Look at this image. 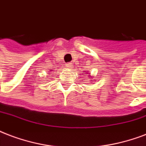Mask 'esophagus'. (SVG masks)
Instances as JSON below:
<instances>
[{
	"instance_id": "1",
	"label": "esophagus",
	"mask_w": 146,
	"mask_h": 146,
	"mask_svg": "<svg viewBox=\"0 0 146 146\" xmlns=\"http://www.w3.org/2000/svg\"><path fill=\"white\" fill-rule=\"evenodd\" d=\"M66 67H67L68 68H71L72 67V63H68V64H66Z\"/></svg>"
}]
</instances>
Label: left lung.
<instances>
[{
	"label": "left lung",
	"mask_w": 146,
	"mask_h": 146,
	"mask_svg": "<svg viewBox=\"0 0 146 146\" xmlns=\"http://www.w3.org/2000/svg\"><path fill=\"white\" fill-rule=\"evenodd\" d=\"M87 73H88V72H87ZM89 74V75H91V74ZM91 78H92V77H91Z\"/></svg>",
	"instance_id": "1"
}]
</instances>
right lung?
<instances>
[{
	"label": "right lung",
	"mask_w": 146,
	"mask_h": 146,
	"mask_svg": "<svg viewBox=\"0 0 146 146\" xmlns=\"http://www.w3.org/2000/svg\"><path fill=\"white\" fill-rule=\"evenodd\" d=\"M51 71H52V70H51Z\"/></svg>",
	"instance_id": "right-lung-1"
}]
</instances>
